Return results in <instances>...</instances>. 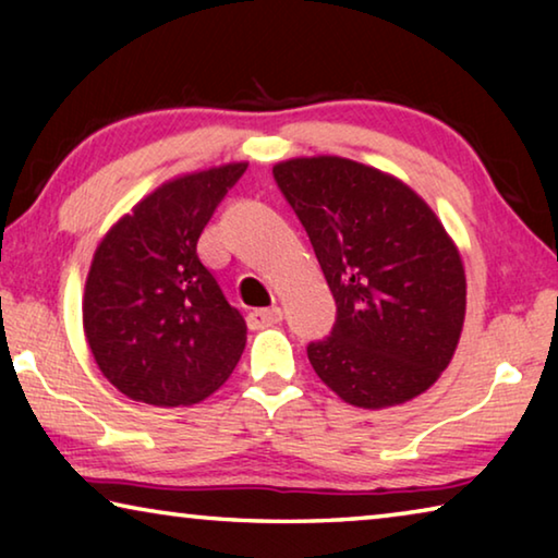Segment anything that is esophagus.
I'll list each match as a JSON object with an SVG mask.
<instances>
[{
	"instance_id": "1",
	"label": "esophagus",
	"mask_w": 558,
	"mask_h": 558,
	"mask_svg": "<svg viewBox=\"0 0 558 558\" xmlns=\"http://www.w3.org/2000/svg\"><path fill=\"white\" fill-rule=\"evenodd\" d=\"M282 319V310L276 307H263V310H253L248 315V325L253 329H260V327H270V325H278Z\"/></svg>"
}]
</instances>
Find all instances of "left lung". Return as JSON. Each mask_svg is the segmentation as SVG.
I'll return each mask as SVG.
<instances>
[{"mask_svg": "<svg viewBox=\"0 0 558 558\" xmlns=\"http://www.w3.org/2000/svg\"><path fill=\"white\" fill-rule=\"evenodd\" d=\"M305 226L337 323L307 347L315 374L359 409L415 399L450 364L465 323V268L436 211L409 184L354 159L272 167Z\"/></svg>", "mask_w": 558, "mask_h": 558, "instance_id": "1", "label": "left lung"}]
</instances>
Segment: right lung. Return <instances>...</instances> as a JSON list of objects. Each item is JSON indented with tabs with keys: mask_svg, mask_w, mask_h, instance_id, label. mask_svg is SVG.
<instances>
[{
	"mask_svg": "<svg viewBox=\"0 0 558 558\" xmlns=\"http://www.w3.org/2000/svg\"><path fill=\"white\" fill-rule=\"evenodd\" d=\"M248 162L182 174L102 235L83 290V332L102 376L132 401L192 405L229 379L245 319L196 243Z\"/></svg>",
	"mask_w": 558,
	"mask_h": 558,
	"instance_id": "add662e5",
	"label": "right lung"
}]
</instances>
